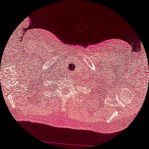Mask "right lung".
Wrapping results in <instances>:
<instances>
[{
    "label": "right lung",
    "instance_id": "add662e5",
    "mask_svg": "<svg viewBox=\"0 0 149 149\" xmlns=\"http://www.w3.org/2000/svg\"><path fill=\"white\" fill-rule=\"evenodd\" d=\"M49 73V74H47V76L45 77V81H46V79H47V84H45V86H46L45 88H41V91H42V93H45V92H46V91H49H49H50V90H51V85L50 86H49L50 85L49 82H51V83L52 81H54V80H55L54 79H55L56 77V74H54V72H50Z\"/></svg>",
    "mask_w": 149,
    "mask_h": 149
}]
</instances>
